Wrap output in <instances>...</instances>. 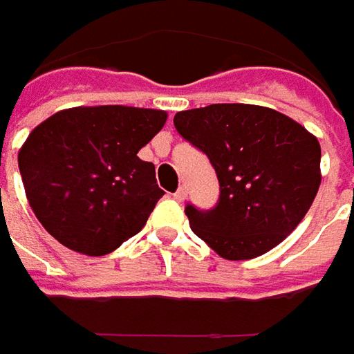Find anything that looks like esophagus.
<instances>
[{
	"label": "esophagus",
	"mask_w": 354,
	"mask_h": 354,
	"mask_svg": "<svg viewBox=\"0 0 354 354\" xmlns=\"http://www.w3.org/2000/svg\"><path fill=\"white\" fill-rule=\"evenodd\" d=\"M186 198H188V189H186V186H180V188L176 189V194H174V200L184 201Z\"/></svg>",
	"instance_id": "esophagus-1"
}]
</instances>
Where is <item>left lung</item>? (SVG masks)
<instances>
[{"label":"left lung","instance_id":"obj_1","mask_svg":"<svg viewBox=\"0 0 354 354\" xmlns=\"http://www.w3.org/2000/svg\"><path fill=\"white\" fill-rule=\"evenodd\" d=\"M174 127L207 154L219 180L214 209L186 205L192 231L227 261L261 257L298 227L322 184V147L270 107L214 104L178 111Z\"/></svg>","mask_w":354,"mask_h":354}]
</instances>
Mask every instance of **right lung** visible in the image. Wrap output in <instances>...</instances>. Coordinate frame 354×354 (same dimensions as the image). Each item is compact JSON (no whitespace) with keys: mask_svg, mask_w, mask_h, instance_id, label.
<instances>
[{"mask_svg":"<svg viewBox=\"0 0 354 354\" xmlns=\"http://www.w3.org/2000/svg\"><path fill=\"white\" fill-rule=\"evenodd\" d=\"M166 117L127 105L72 107L32 129L19 172L37 219L58 243L102 257L145 227L165 192L153 162L137 153Z\"/></svg>","mask_w":354,"mask_h":354,"instance_id":"obj_1","label":"right lung"}]
</instances>
